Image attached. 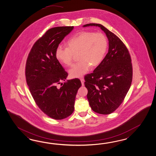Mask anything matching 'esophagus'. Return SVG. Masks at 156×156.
<instances>
[{"mask_svg":"<svg viewBox=\"0 0 156 156\" xmlns=\"http://www.w3.org/2000/svg\"><path fill=\"white\" fill-rule=\"evenodd\" d=\"M80 81H81V83H82V85L84 86V80L83 78H80Z\"/></svg>","mask_w":156,"mask_h":156,"instance_id":"34e87169","label":"esophagus"}]
</instances>
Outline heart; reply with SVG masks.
Listing matches in <instances>:
<instances>
[{"instance_id": "b5f03b06", "label": "heart", "mask_w": 156, "mask_h": 156, "mask_svg": "<svg viewBox=\"0 0 156 156\" xmlns=\"http://www.w3.org/2000/svg\"><path fill=\"white\" fill-rule=\"evenodd\" d=\"M68 48L58 46L55 51L56 59L66 66L73 62V54H78L80 60L69 70L70 76L80 78L88 73L92 66H96L102 62L108 48L106 37L102 33L80 32L67 42Z\"/></svg>"}]
</instances>
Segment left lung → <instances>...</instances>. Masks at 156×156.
I'll return each mask as SVG.
<instances>
[{
  "mask_svg": "<svg viewBox=\"0 0 156 156\" xmlns=\"http://www.w3.org/2000/svg\"><path fill=\"white\" fill-rule=\"evenodd\" d=\"M89 26L98 27L105 33L108 50L93 73L84 77L87 97L93 111L110 114L121 105L130 87L132 60L128 49L116 35L100 24L90 23L83 27Z\"/></svg>",
  "mask_w": 156,
  "mask_h": 156,
  "instance_id": "obj_1",
  "label": "left lung"
}]
</instances>
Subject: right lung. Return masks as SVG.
<instances>
[{"instance_id": "obj_1", "label": "right lung", "mask_w": 156, "mask_h": 156, "mask_svg": "<svg viewBox=\"0 0 156 156\" xmlns=\"http://www.w3.org/2000/svg\"><path fill=\"white\" fill-rule=\"evenodd\" d=\"M73 28L66 26L48 30L35 42L26 62V81L35 102L45 114L55 120L73 113L76 93L82 86L78 78L65 81L68 74L56 58V48ZM59 83L62 86L59 87Z\"/></svg>"}]
</instances>
